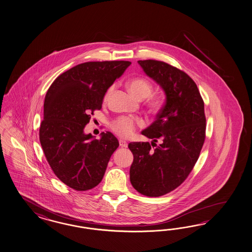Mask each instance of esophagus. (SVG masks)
<instances>
[{"instance_id":"34e87169","label":"esophagus","mask_w":252,"mask_h":252,"mask_svg":"<svg viewBox=\"0 0 252 252\" xmlns=\"http://www.w3.org/2000/svg\"><path fill=\"white\" fill-rule=\"evenodd\" d=\"M119 145H120V147H123V148H127V146H128L127 142L125 141L123 139H119Z\"/></svg>"}]
</instances>
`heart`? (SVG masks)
I'll use <instances>...</instances> for the list:
<instances>
[{"mask_svg": "<svg viewBox=\"0 0 252 252\" xmlns=\"http://www.w3.org/2000/svg\"><path fill=\"white\" fill-rule=\"evenodd\" d=\"M128 87L130 91L135 94L136 97L139 99H144L148 97L152 93L153 86L149 81L145 77H135L129 80ZM113 88L111 87L104 95V100L110 96ZM148 104L153 110H158L163 104V100L158 95H151L148 98ZM137 126V122L135 118L130 117H117L112 123L111 127L113 131L121 137L128 138L134 134L135 128Z\"/></svg>", "mask_w": 252, "mask_h": 252, "instance_id": "b5f03b06", "label": "heart"}]
</instances>
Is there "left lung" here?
<instances>
[{"label": "left lung", "mask_w": 252, "mask_h": 252, "mask_svg": "<svg viewBox=\"0 0 252 252\" xmlns=\"http://www.w3.org/2000/svg\"><path fill=\"white\" fill-rule=\"evenodd\" d=\"M138 63L164 89L166 100L156 121L142 132L153 139L151 145H128L134 155L130 181L144 196H163L184 182L198 159L206 139L204 101L196 83L184 71L158 60Z\"/></svg>", "instance_id": "1"}]
</instances>
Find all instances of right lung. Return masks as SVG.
I'll return each instance as SVG.
<instances>
[{
  "label": "right lung",
  "mask_w": 252,
  "mask_h": 252,
  "mask_svg": "<svg viewBox=\"0 0 252 252\" xmlns=\"http://www.w3.org/2000/svg\"><path fill=\"white\" fill-rule=\"evenodd\" d=\"M131 64L129 61L87 62L60 74L45 94L39 138L52 170L74 190L94 189L103 179L117 137L102 133L101 139L84 128L102 108L107 89Z\"/></svg>",
  "instance_id": "add662e5"
}]
</instances>
